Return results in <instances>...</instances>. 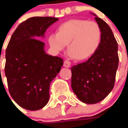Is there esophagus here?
Returning a JSON list of instances; mask_svg holds the SVG:
<instances>
[{
	"label": "esophagus",
	"instance_id": "obj_1",
	"mask_svg": "<svg viewBox=\"0 0 128 128\" xmlns=\"http://www.w3.org/2000/svg\"><path fill=\"white\" fill-rule=\"evenodd\" d=\"M70 64H71V63H70V62L69 61V60H66L65 61H64V67H66V68H69V67L70 66Z\"/></svg>",
	"mask_w": 128,
	"mask_h": 128
}]
</instances>
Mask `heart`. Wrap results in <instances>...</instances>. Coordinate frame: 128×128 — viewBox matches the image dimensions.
<instances>
[{
	"label": "heart",
	"instance_id": "b5f03b06",
	"mask_svg": "<svg viewBox=\"0 0 128 128\" xmlns=\"http://www.w3.org/2000/svg\"><path fill=\"white\" fill-rule=\"evenodd\" d=\"M102 41V30L97 23L82 19H72L58 26L56 32L48 36L50 47L62 51L68 44V52L74 59H87L95 53Z\"/></svg>",
	"mask_w": 128,
	"mask_h": 128
}]
</instances>
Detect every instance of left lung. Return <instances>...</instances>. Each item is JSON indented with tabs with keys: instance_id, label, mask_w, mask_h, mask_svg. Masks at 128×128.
<instances>
[{
	"instance_id": "1",
	"label": "left lung",
	"mask_w": 128,
	"mask_h": 128,
	"mask_svg": "<svg viewBox=\"0 0 128 128\" xmlns=\"http://www.w3.org/2000/svg\"><path fill=\"white\" fill-rule=\"evenodd\" d=\"M102 30V41L97 51L84 62L72 66V88L78 98L86 104H96L112 90L119 57L117 41L105 21L95 14Z\"/></svg>"
}]
</instances>
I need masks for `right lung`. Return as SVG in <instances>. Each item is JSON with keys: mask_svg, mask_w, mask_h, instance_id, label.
<instances>
[{"mask_svg": "<svg viewBox=\"0 0 128 128\" xmlns=\"http://www.w3.org/2000/svg\"><path fill=\"white\" fill-rule=\"evenodd\" d=\"M58 20L53 17H32L18 25L6 50L4 72L14 101L28 110H38L49 100L50 84L60 71L63 59L46 54V29ZM12 101V100H11Z\"/></svg>", "mask_w": 128, "mask_h": 128, "instance_id": "right-lung-1", "label": "right lung"}]
</instances>
